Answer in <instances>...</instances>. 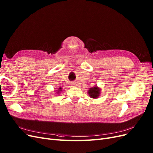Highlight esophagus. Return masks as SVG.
Masks as SVG:
<instances>
[{
  "label": "esophagus",
  "instance_id": "1",
  "mask_svg": "<svg viewBox=\"0 0 153 153\" xmlns=\"http://www.w3.org/2000/svg\"><path fill=\"white\" fill-rule=\"evenodd\" d=\"M71 86H77V84L76 82H73L71 83Z\"/></svg>",
  "mask_w": 153,
  "mask_h": 153
}]
</instances>
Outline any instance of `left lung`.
I'll list each match as a JSON object with an SVG mask.
<instances>
[{"label":"left lung","instance_id":"obj_1","mask_svg":"<svg viewBox=\"0 0 153 153\" xmlns=\"http://www.w3.org/2000/svg\"><path fill=\"white\" fill-rule=\"evenodd\" d=\"M89 96L92 98H97L100 97L101 93V88L97 86L90 88L88 91Z\"/></svg>","mask_w":153,"mask_h":153}]
</instances>
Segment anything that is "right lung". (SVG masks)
<instances>
[{"mask_svg": "<svg viewBox=\"0 0 153 153\" xmlns=\"http://www.w3.org/2000/svg\"><path fill=\"white\" fill-rule=\"evenodd\" d=\"M62 88H61V87H60V88H59L58 89H57L56 90H55V92L56 93V94H58V95H59V94H60V93L62 92Z\"/></svg>", "mask_w": 153, "mask_h": 153, "instance_id": "add662e5", "label": "right lung"}]
</instances>
